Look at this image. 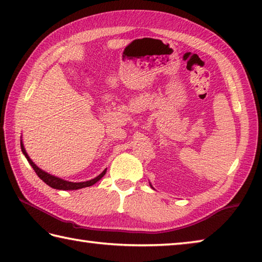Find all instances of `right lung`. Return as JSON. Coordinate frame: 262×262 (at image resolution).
Returning <instances> with one entry per match:
<instances>
[{
    "mask_svg": "<svg viewBox=\"0 0 262 262\" xmlns=\"http://www.w3.org/2000/svg\"><path fill=\"white\" fill-rule=\"evenodd\" d=\"M20 147H21V152L24 153V155L27 159V161H29V163L32 166V168L34 169V171L36 175H38L41 180H42L46 184L49 185L50 187H53V189H57V190H78V189H82V187H87V186H91L95 184L96 182H99L101 178H102L104 175H105V171H107V169H105L104 171H102V173H100V175L98 177H95L94 180H91V181H87V182H81V183H72V182H68V181H64V180H61V178L58 177H55V176H52L50 173H47L45 172L43 170H41L40 168H38L34 164V162L32 161V160L30 159L29 155H27L26 150L24 148V146H23V143L20 141Z\"/></svg>",
    "mask_w": 262,
    "mask_h": 262,
    "instance_id": "right-lung-1",
    "label": "right lung"
}]
</instances>
